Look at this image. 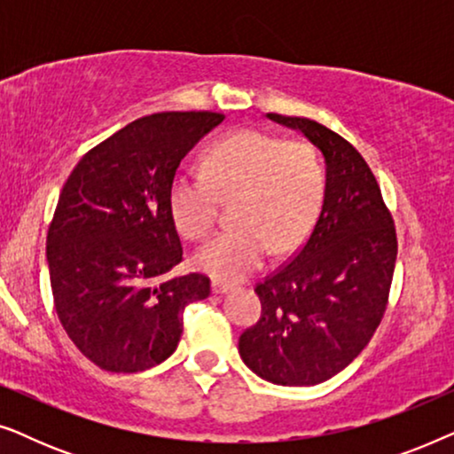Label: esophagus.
Returning <instances> with one entry per match:
<instances>
[{
    "label": "esophagus",
    "instance_id": "esophagus-1",
    "mask_svg": "<svg viewBox=\"0 0 454 454\" xmlns=\"http://www.w3.org/2000/svg\"><path fill=\"white\" fill-rule=\"evenodd\" d=\"M210 287H213V294L215 295H225V294H229V291L233 289L231 285H227V283H223V281H213V285H210Z\"/></svg>",
    "mask_w": 454,
    "mask_h": 454
}]
</instances>
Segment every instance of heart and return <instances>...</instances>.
<instances>
[{"instance_id": "heart-1", "label": "heart", "mask_w": 454, "mask_h": 454, "mask_svg": "<svg viewBox=\"0 0 454 454\" xmlns=\"http://www.w3.org/2000/svg\"><path fill=\"white\" fill-rule=\"evenodd\" d=\"M202 173H177L169 185V215L177 231L200 239L215 227L221 200H238V227L215 235L196 250V270L223 283L256 272L270 250H295L318 219L325 200V171L303 142L241 129L215 142Z\"/></svg>"}]
</instances>
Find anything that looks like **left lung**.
<instances>
[{
    "instance_id": "1",
    "label": "left lung",
    "mask_w": 454,
    "mask_h": 454,
    "mask_svg": "<svg viewBox=\"0 0 454 454\" xmlns=\"http://www.w3.org/2000/svg\"><path fill=\"white\" fill-rule=\"evenodd\" d=\"M300 129L325 157L318 221L256 294L262 314L239 337L254 374L281 387H314L347 368L380 325L396 260V231L362 154L306 117L266 114Z\"/></svg>"
}]
</instances>
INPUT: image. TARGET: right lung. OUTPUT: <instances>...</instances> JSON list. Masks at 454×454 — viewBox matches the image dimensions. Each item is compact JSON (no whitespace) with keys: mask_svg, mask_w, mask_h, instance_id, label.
I'll use <instances>...</instances> for the list:
<instances>
[{"mask_svg":"<svg viewBox=\"0 0 454 454\" xmlns=\"http://www.w3.org/2000/svg\"><path fill=\"white\" fill-rule=\"evenodd\" d=\"M210 111L140 117L80 159L47 233L55 312L74 345L107 372H142L177 349L188 303L208 277H167L184 250L169 215L182 159L219 126Z\"/></svg>","mask_w":454,"mask_h":454,"instance_id":"right-lung-1","label":"right lung"}]
</instances>
